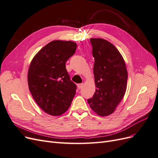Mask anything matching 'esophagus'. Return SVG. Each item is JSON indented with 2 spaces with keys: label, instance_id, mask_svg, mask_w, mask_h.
Returning a JSON list of instances; mask_svg holds the SVG:
<instances>
[{
  "label": "esophagus",
  "instance_id": "34e87169",
  "mask_svg": "<svg viewBox=\"0 0 158 158\" xmlns=\"http://www.w3.org/2000/svg\"><path fill=\"white\" fill-rule=\"evenodd\" d=\"M77 86H78V88L79 89H80L83 86V84H77Z\"/></svg>",
  "mask_w": 158,
  "mask_h": 158
}]
</instances>
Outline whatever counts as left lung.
<instances>
[{
	"instance_id": "8db88e82",
	"label": "left lung",
	"mask_w": 158,
	"mask_h": 158,
	"mask_svg": "<svg viewBox=\"0 0 158 158\" xmlns=\"http://www.w3.org/2000/svg\"><path fill=\"white\" fill-rule=\"evenodd\" d=\"M94 57V74L96 86L88 102L100 116H107L115 110L125 95L128 73L122 55L112 44L101 38H91Z\"/></svg>"
}]
</instances>
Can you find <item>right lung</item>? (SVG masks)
Masks as SVG:
<instances>
[{"label":"right lung","mask_w":158,"mask_h":158,"mask_svg":"<svg viewBox=\"0 0 158 158\" xmlns=\"http://www.w3.org/2000/svg\"><path fill=\"white\" fill-rule=\"evenodd\" d=\"M76 47L73 41H52L31 62L27 74L30 91L38 106L51 115L67 111L75 95L76 85L70 80L65 64Z\"/></svg>","instance_id":"add662e5"}]
</instances>
